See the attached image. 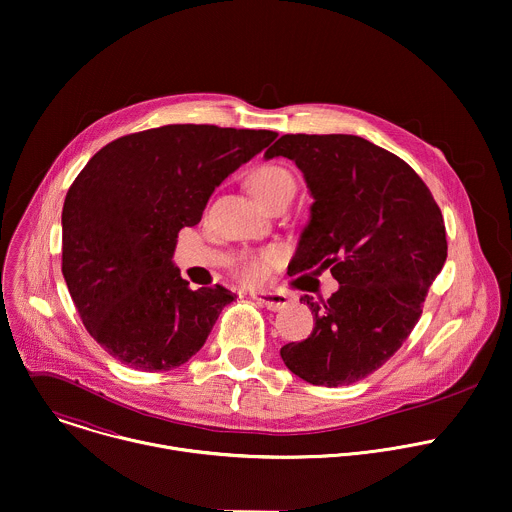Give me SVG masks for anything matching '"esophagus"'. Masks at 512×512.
Listing matches in <instances>:
<instances>
[{"instance_id": "1", "label": "esophagus", "mask_w": 512, "mask_h": 512, "mask_svg": "<svg viewBox=\"0 0 512 512\" xmlns=\"http://www.w3.org/2000/svg\"><path fill=\"white\" fill-rule=\"evenodd\" d=\"M251 297L257 299L261 305H265L271 311L283 309L289 303V297L285 293H279V291H253Z\"/></svg>"}]
</instances>
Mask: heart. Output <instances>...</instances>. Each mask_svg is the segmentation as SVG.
I'll return each mask as SVG.
<instances>
[{"label": "heart", "instance_id": "obj_1", "mask_svg": "<svg viewBox=\"0 0 512 512\" xmlns=\"http://www.w3.org/2000/svg\"><path fill=\"white\" fill-rule=\"evenodd\" d=\"M249 187L257 197V201L269 207L281 199L291 201L295 193V177L289 168L267 162V164H259L253 170L249 177ZM279 259H281V251L277 247H267L259 253L247 255L237 265V277L249 285L261 283L269 277L271 269L279 263Z\"/></svg>", "mask_w": 512, "mask_h": 512}]
</instances>
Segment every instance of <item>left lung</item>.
Segmentation results:
<instances>
[{
  "label": "left lung",
  "instance_id": "obj_1",
  "mask_svg": "<svg viewBox=\"0 0 512 512\" xmlns=\"http://www.w3.org/2000/svg\"><path fill=\"white\" fill-rule=\"evenodd\" d=\"M267 158L295 160L313 197L287 273L329 269L339 289L307 301L315 327L281 348L313 386H350L382 368L418 323L446 261L440 207L400 156L352 134H283Z\"/></svg>",
  "mask_w": 512,
  "mask_h": 512
}]
</instances>
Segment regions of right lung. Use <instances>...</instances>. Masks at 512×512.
<instances>
[{"mask_svg": "<svg viewBox=\"0 0 512 512\" xmlns=\"http://www.w3.org/2000/svg\"><path fill=\"white\" fill-rule=\"evenodd\" d=\"M277 138L271 130L166 124L100 148L68 189L62 273L88 333L142 372L189 362L235 293L191 289L173 253L215 187Z\"/></svg>", "mask_w": 512, "mask_h": 512, "instance_id": "right-lung-1", "label": "right lung"}]
</instances>
